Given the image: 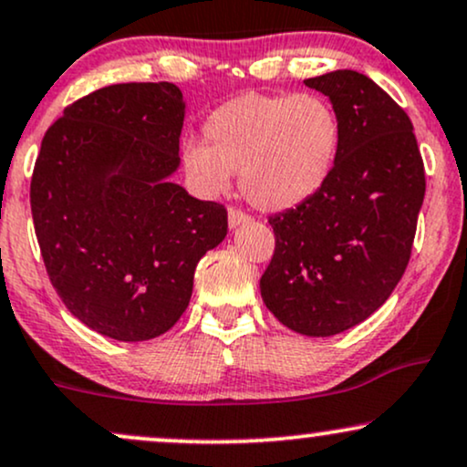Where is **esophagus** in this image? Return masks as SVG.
Segmentation results:
<instances>
[{
    "mask_svg": "<svg viewBox=\"0 0 467 467\" xmlns=\"http://www.w3.org/2000/svg\"><path fill=\"white\" fill-rule=\"evenodd\" d=\"M248 215H245V213L244 211H237V209H230L228 211V226L230 228H237V226H241V223H245V222H248Z\"/></svg>",
    "mask_w": 467,
    "mask_h": 467,
    "instance_id": "obj_1",
    "label": "esophagus"
}]
</instances>
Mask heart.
<instances>
[{
    "label": "heart",
    "mask_w": 467,
    "mask_h": 467,
    "mask_svg": "<svg viewBox=\"0 0 467 467\" xmlns=\"http://www.w3.org/2000/svg\"><path fill=\"white\" fill-rule=\"evenodd\" d=\"M206 143L191 141L182 165L202 193L219 198L239 171L256 209L280 213L311 200L333 171L341 121L317 93H244L211 112Z\"/></svg>",
    "instance_id": "heart-1"
}]
</instances>
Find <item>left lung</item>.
<instances>
[{
    "mask_svg": "<svg viewBox=\"0 0 467 467\" xmlns=\"http://www.w3.org/2000/svg\"><path fill=\"white\" fill-rule=\"evenodd\" d=\"M341 121V148L322 189L269 217L276 250L263 302L287 328L330 337L368 319L411 256L426 178L413 123L374 80L352 69L308 78Z\"/></svg>",
    "mask_w": 467,
    "mask_h": 467,
    "instance_id": "obj_1",
    "label": "left lung"
}]
</instances>
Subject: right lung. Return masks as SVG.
Wrapping results in <instances>:
<instances>
[{
    "instance_id": "1",
    "label": "right lung",
    "mask_w": 467,
    "mask_h": 467,
    "mask_svg": "<svg viewBox=\"0 0 467 467\" xmlns=\"http://www.w3.org/2000/svg\"><path fill=\"white\" fill-rule=\"evenodd\" d=\"M182 121L176 84H110L43 137L30 204L45 269L71 316L110 339L167 333L228 233L222 204L171 182Z\"/></svg>"
}]
</instances>
